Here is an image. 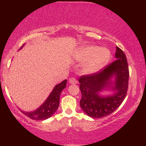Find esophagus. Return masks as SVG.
<instances>
[{"instance_id":"34e87169","label":"esophagus","mask_w":146,"mask_h":146,"mask_svg":"<svg viewBox=\"0 0 146 146\" xmlns=\"http://www.w3.org/2000/svg\"><path fill=\"white\" fill-rule=\"evenodd\" d=\"M69 83L71 84H75L78 83V81L75 78H71L69 79Z\"/></svg>"}]
</instances>
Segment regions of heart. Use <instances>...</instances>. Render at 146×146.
Returning <instances> with one entry per match:
<instances>
[{"label": "heart", "mask_w": 146, "mask_h": 146, "mask_svg": "<svg viewBox=\"0 0 146 146\" xmlns=\"http://www.w3.org/2000/svg\"><path fill=\"white\" fill-rule=\"evenodd\" d=\"M110 51L106 48H100L94 45L84 46L76 51L74 58L76 61L83 62V71L87 74L98 71L108 62L110 59Z\"/></svg>", "instance_id": "obj_1"}]
</instances>
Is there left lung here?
Listing matches in <instances>:
<instances>
[{
  "instance_id": "left-lung-1",
  "label": "left lung",
  "mask_w": 146,
  "mask_h": 146,
  "mask_svg": "<svg viewBox=\"0 0 146 146\" xmlns=\"http://www.w3.org/2000/svg\"><path fill=\"white\" fill-rule=\"evenodd\" d=\"M116 60L93 74L83 75L79 79L82 93L80 106L88 116L102 118L113 113L121 104L128 86L129 69L125 53L116 46ZM115 77L114 82L111 78ZM106 88H111L114 94L102 97L98 93Z\"/></svg>"
}]
</instances>
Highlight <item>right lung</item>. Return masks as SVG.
Segmentation results:
<instances>
[{"label":"right lung","instance_id":"add662e5","mask_svg":"<svg viewBox=\"0 0 146 146\" xmlns=\"http://www.w3.org/2000/svg\"><path fill=\"white\" fill-rule=\"evenodd\" d=\"M66 81L67 80H65L61 83L57 84L46 101L38 109L32 112H24L21 110L22 113L33 120H44L51 117L58 108L60 94L62 90L66 88Z\"/></svg>","mask_w":146,"mask_h":146}]
</instances>
